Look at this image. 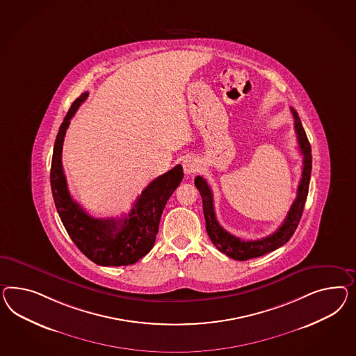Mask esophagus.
Returning a JSON list of instances; mask_svg holds the SVG:
<instances>
[{
	"mask_svg": "<svg viewBox=\"0 0 356 356\" xmlns=\"http://www.w3.org/2000/svg\"><path fill=\"white\" fill-rule=\"evenodd\" d=\"M183 168L184 172L186 173V175H191V173L197 172L200 170V163H198V161L195 158L186 156L184 159Z\"/></svg>",
	"mask_w": 356,
	"mask_h": 356,
	"instance_id": "1",
	"label": "esophagus"
}]
</instances>
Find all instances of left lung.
<instances>
[{"mask_svg": "<svg viewBox=\"0 0 356 356\" xmlns=\"http://www.w3.org/2000/svg\"><path fill=\"white\" fill-rule=\"evenodd\" d=\"M290 110L294 116V129L298 138L299 150L303 155V168H302V177L299 181L297 198L291 204L286 219L280 225L277 231L273 232L272 234H269L264 238L255 241L241 240L238 237L228 233L216 219L215 210H213L211 188L209 186V184L202 176H197L194 180V184L202 197L203 215L206 220L207 234L212 243L218 248V250L224 252L232 259L249 260L252 258H259L264 254L276 250L290 240V237L298 227L303 209H305V203L307 200L308 186H309L311 170H312V155H311V145L308 143L307 135L303 129V125L300 123L298 114L293 107H290Z\"/></svg>", "mask_w": 356, "mask_h": 356, "instance_id": "1", "label": "left lung"}]
</instances>
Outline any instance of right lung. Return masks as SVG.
<instances>
[{
    "label": "right lung",
    "instance_id": "obj_1",
    "mask_svg": "<svg viewBox=\"0 0 356 356\" xmlns=\"http://www.w3.org/2000/svg\"><path fill=\"white\" fill-rule=\"evenodd\" d=\"M87 97L86 92L74 101L59 127L50 170L53 198L68 236L88 259L106 267L129 266L153 249L165 203L183 180V167L177 164L149 184L123 219L90 216L71 198L62 165L63 140L70 120Z\"/></svg>",
    "mask_w": 356,
    "mask_h": 356
}]
</instances>
